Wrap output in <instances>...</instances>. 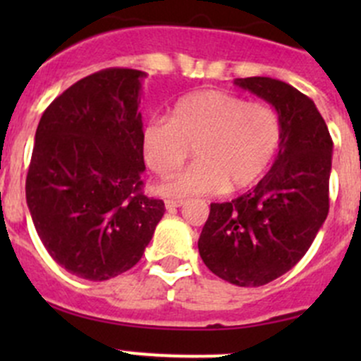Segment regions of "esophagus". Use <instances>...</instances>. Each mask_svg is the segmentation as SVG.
<instances>
[{
  "label": "esophagus",
  "mask_w": 361,
  "mask_h": 361,
  "mask_svg": "<svg viewBox=\"0 0 361 361\" xmlns=\"http://www.w3.org/2000/svg\"><path fill=\"white\" fill-rule=\"evenodd\" d=\"M183 204H185L183 199H166L167 209H173V207H180V206H183Z\"/></svg>",
  "instance_id": "34e87169"
}]
</instances>
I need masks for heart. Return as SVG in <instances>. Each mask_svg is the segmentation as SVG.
<instances>
[{
  "instance_id": "b5f03b06",
  "label": "heart",
  "mask_w": 361,
  "mask_h": 361,
  "mask_svg": "<svg viewBox=\"0 0 361 361\" xmlns=\"http://www.w3.org/2000/svg\"><path fill=\"white\" fill-rule=\"evenodd\" d=\"M281 141L274 108L218 89L187 94L171 118H152L143 127L145 160L159 176L173 174L192 147L199 159L164 185L169 197L248 187L269 169Z\"/></svg>"
}]
</instances>
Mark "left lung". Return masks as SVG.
Wrapping results in <instances>:
<instances>
[{"mask_svg": "<svg viewBox=\"0 0 361 361\" xmlns=\"http://www.w3.org/2000/svg\"><path fill=\"white\" fill-rule=\"evenodd\" d=\"M274 106L283 141L271 171L231 202H211L199 253L213 274L262 286L288 272L311 248L329 214L334 143L312 99L281 80L235 78Z\"/></svg>", "mask_w": 361, "mask_h": 361, "instance_id": "8db88e82", "label": "left lung"}]
</instances>
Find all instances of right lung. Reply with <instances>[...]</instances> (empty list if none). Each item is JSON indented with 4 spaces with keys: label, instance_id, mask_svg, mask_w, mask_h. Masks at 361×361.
Returning a JSON list of instances; mask_svg holds the SVG:
<instances>
[{
    "label": "right lung",
    "instance_id": "add662e5",
    "mask_svg": "<svg viewBox=\"0 0 361 361\" xmlns=\"http://www.w3.org/2000/svg\"><path fill=\"white\" fill-rule=\"evenodd\" d=\"M145 76L92 73L56 97L36 129L25 178L32 224L50 257L89 281L134 267L166 211L143 192Z\"/></svg>",
    "mask_w": 361,
    "mask_h": 361
}]
</instances>
